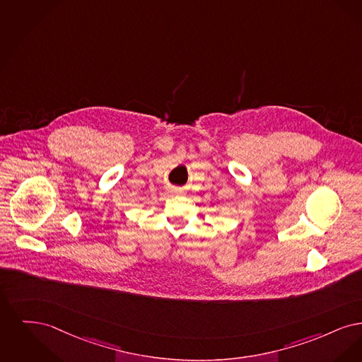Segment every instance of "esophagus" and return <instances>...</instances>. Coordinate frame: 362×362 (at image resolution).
<instances>
[{"label":"esophagus","mask_w":362,"mask_h":362,"mask_svg":"<svg viewBox=\"0 0 362 362\" xmlns=\"http://www.w3.org/2000/svg\"><path fill=\"white\" fill-rule=\"evenodd\" d=\"M174 192H175V193H181V190H180V189H174Z\"/></svg>","instance_id":"esophagus-1"}]
</instances>
